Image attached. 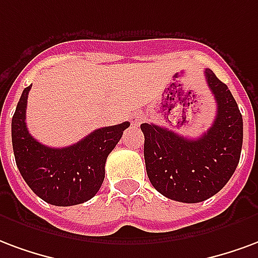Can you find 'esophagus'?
I'll list each match as a JSON object with an SVG mask.
<instances>
[{
    "mask_svg": "<svg viewBox=\"0 0 258 258\" xmlns=\"http://www.w3.org/2000/svg\"><path fill=\"white\" fill-rule=\"evenodd\" d=\"M143 119H144V116H143L142 114H133V115L131 116L132 126H140V123L143 122Z\"/></svg>",
    "mask_w": 258,
    "mask_h": 258,
    "instance_id": "obj_1",
    "label": "esophagus"
}]
</instances>
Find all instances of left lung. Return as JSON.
I'll return each mask as SVG.
<instances>
[{
	"instance_id": "left-lung-1",
	"label": "left lung",
	"mask_w": 258,
	"mask_h": 258,
	"mask_svg": "<svg viewBox=\"0 0 258 258\" xmlns=\"http://www.w3.org/2000/svg\"><path fill=\"white\" fill-rule=\"evenodd\" d=\"M217 114L212 126L198 139H187L154 123H142L144 161L150 181L166 198L198 204L228 183L239 163L243 121L228 86L205 70Z\"/></svg>"
}]
</instances>
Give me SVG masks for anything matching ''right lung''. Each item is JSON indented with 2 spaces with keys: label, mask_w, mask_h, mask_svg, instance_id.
Instances as JSON below:
<instances>
[{
  "label": "right lung",
  "mask_w": 258,
  "mask_h": 258,
  "mask_svg": "<svg viewBox=\"0 0 258 258\" xmlns=\"http://www.w3.org/2000/svg\"><path fill=\"white\" fill-rule=\"evenodd\" d=\"M30 89L31 85L24 88L12 118V147L19 172L33 192L48 204H84L100 189L107 157L131 123L100 127L69 147H48L27 131L26 108Z\"/></svg>",
  "instance_id": "right-lung-1"
}]
</instances>
